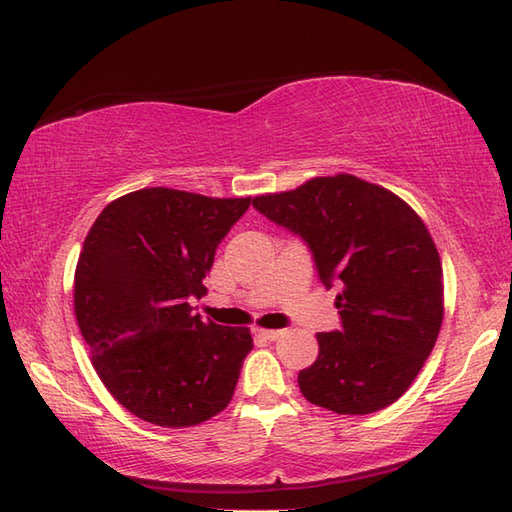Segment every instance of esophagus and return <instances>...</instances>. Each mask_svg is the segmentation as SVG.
Wrapping results in <instances>:
<instances>
[{
  "mask_svg": "<svg viewBox=\"0 0 512 512\" xmlns=\"http://www.w3.org/2000/svg\"><path fill=\"white\" fill-rule=\"evenodd\" d=\"M257 336H262L264 341H277L281 334H284V330H255Z\"/></svg>",
  "mask_w": 512,
  "mask_h": 512,
  "instance_id": "1",
  "label": "esophagus"
}]
</instances>
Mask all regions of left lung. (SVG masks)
I'll use <instances>...</instances> for the list:
<instances>
[{
    "label": "left lung",
    "mask_w": 512,
    "mask_h": 512,
    "mask_svg": "<svg viewBox=\"0 0 512 512\" xmlns=\"http://www.w3.org/2000/svg\"><path fill=\"white\" fill-rule=\"evenodd\" d=\"M255 209L308 244L325 288H339L341 330L319 332L299 372L312 405L365 416L396 402L436 345L444 286L438 248L398 195L356 176L312 178L257 195Z\"/></svg>",
    "instance_id": "obj_1"
}]
</instances>
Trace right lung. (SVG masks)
<instances>
[{"label": "right lung", "instance_id": "add662e5", "mask_svg": "<svg viewBox=\"0 0 512 512\" xmlns=\"http://www.w3.org/2000/svg\"><path fill=\"white\" fill-rule=\"evenodd\" d=\"M250 198L151 187L110 202L83 242L74 314L96 374L140 420L193 427L226 409L253 350L248 328L193 314Z\"/></svg>", "mask_w": 512, "mask_h": 512}]
</instances>
